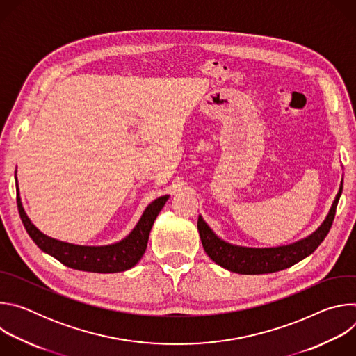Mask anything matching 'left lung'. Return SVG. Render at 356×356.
Here are the masks:
<instances>
[{"mask_svg":"<svg viewBox=\"0 0 356 356\" xmlns=\"http://www.w3.org/2000/svg\"><path fill=\"white\" fill-rule=\"evenodd\" d=\"M343 176L341 179L339 190L332 201V206L325 216L324 221L320 227L312 232L309 236L298 239L289 245L270 246V248H250L229 243L221 239L210 225L198 216L197 229L200 234V239L204 248L206 253L213 262L220 265L221 268L241 275H264L273 273L293 266L294 264L302 261L304 258L310 257L312 253L318 248V245L324 241L330 228L332 225L335 210L338 206L339 197L342 194Z\"/></svg>","mask_w":356,"mask_h":356,"instance_id":"obj_1","label":"left lung"}]
</instances>
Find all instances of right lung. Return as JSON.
I'll return each mask as SVG.
<instances>
[{
	"instance_id": "1",
	"label": "right lung",
	"mask_w": 356,
	"mask_h": 356,
	"mask_svg": "<svg viewBox=\"0 0 356 356\" xmlns=\"http://www.w3.org/2000/svg\"><path fill=\"white\" fill-rule=\"evenodd\" d=\"M15 181H17V202H18V211L24 227L32 241L44 252L47 255L54 257L65 266L84 270V272H94V273H117L125 272L134 268L140 258L147 246V239L154 222L169 200V194L158 197L143 210L139 221L132 228V231L114 243L108 245H76L70 242H63L55 238H50L39 231L26 216L22 201L19 195L17 170H15Z\"/></svg>"
}]
</instances>
